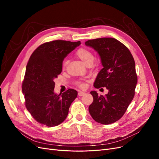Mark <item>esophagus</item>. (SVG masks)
<instances>
[{
	"instance_id": "1",
	"label": "esophagus",
	"mask_w": 159,
	"mask_h": 159,
	"mask_svg": "<svg viewBox=\"0 0 159 159\" xmlns=\"http://www.w3.org/2000/svg\"><path fill=\"white\" fill-rule=\"evenodd\" d=\"M85 94V93L84 92V91H79L78 92V95L79 96H82V95H84Z\"/></svg>"
}]
</instances>
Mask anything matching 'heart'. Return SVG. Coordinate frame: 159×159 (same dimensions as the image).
I'll return each instance as SVG.
<instances>
[{
    "instance_id": "1",
    "label": "heart",
    "mask_w": 159,
    "mask_h": 159,
    "mask_svg": "<svg viewBox=\"0 0 159 159\" xmlns=\"http://www.w3.org/2000/svg\"><path fill=\"white\" fill-rule=\"evenodd\" d=\"M75 55L78 57L80 60L82 61L83 63L85 65L88 66L89 64H92L93 61L94 60V55L91 50L86 48H80L78 50L75 52ZM67 64H68V61L64 60L62 64V67L63 68H65ZM80 88H84L85 85L81 82L77 83Z\"/></svg>"
}]
</instances>
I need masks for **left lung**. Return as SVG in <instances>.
Wrapping results in <instances>:
<instances>
[{"label": "left lung", "instance_id": "obj_1", "mask_svg": "<svg viewBox=\"0 0 159 159\" xmlns=\"http://www.w3.org/2000/svg\"><path fill=\"white\" fill-rule=\"evenodd\" d=\"M85 44L98 52L103 67L94 88L109 90L105 96L91 91L93 101L89 106V113L98 123H115L123 117L134 98L137 83L134 58L127 48L113 38L89 40Z\"/></svg>", "mask_w": 159, "mask_h": 159}]
</instances>
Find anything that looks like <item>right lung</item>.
Returning <instances> with one entry per match:
<instances>
[{"label":"right lung","mask_w":159,"mask_h":159,"mask_svg":"<svg viewBox=\"0 0 159 159\" xmlns=\"http://www.w3.org/2000/svg\"><path fill=\"white\" fill-rule=\"evenodd\" d=\"M80 44V41L54 40L41 44L32 54L22 89L26 107L37 122L54 127L68 116L78 91L68 89L57 95L54 91V80L61 74L64 59Z\"/></svg>","instance_id":"add662e5"}]
</instances>
